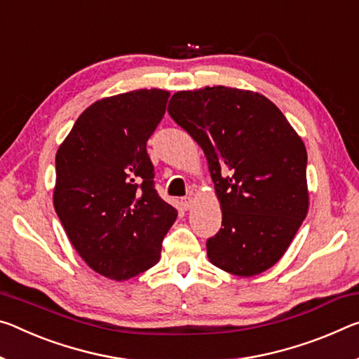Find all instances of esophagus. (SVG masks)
Listing matches in <instances>:
<instances>
[{"mask_svg": "<svg viewBox=\"0 0 359 359\" xmlns=\"http://www.w3.org/2000/svg\"><path fill=\"white\" fill-rule=\"evenodd\" d=\"M180 204H182V208H184L185 210H189L190 208H191V204H193V200L190 196H187V198H182V201H180Z\"/></svg>", "mask_w": 359, "mask_h": 359, "instance_id": "1", "label": "esophagus"}]
</instances>
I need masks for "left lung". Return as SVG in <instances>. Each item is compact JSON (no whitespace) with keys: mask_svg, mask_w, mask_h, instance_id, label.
I'll return each instance as SVG.
<instances>
[{"mask_svg":"<svg viewBox=\"0 0 359 359\" xmlns=\"http://www.w3.org/2000/svg\"><path fill=\"white\" fill-rule=\"evenodd\" d=\"M170 118L208 158L222 229L206 243L219 269L254 276L281 259L309 210L306 150L273 102L251 90H180Z\"/></svg>","mask_w":359,"mask_h":359,"instance_id":"left-lung-1","label":"left lung"}]
</instances>
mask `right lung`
<instances>
[{
  "label": "right lung",
  "instance_id": "right-lung-1",
  "mask_svg": "<svg viewBox=\"0 0 359 359\" xmlns=\"http://www.w3.org/2000/svg\"><path fill=\"white\" fill-rule=\"evenodd\" d=\"M169 95L137 89L95 102L57 150L55 212L81 259L111 280L156 265L177 217L155 190L147 153Z\"/></svg>",
  "mask_w": 359,
  "mask_h": 359
}]
</instances>
